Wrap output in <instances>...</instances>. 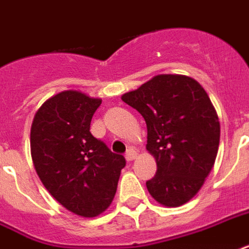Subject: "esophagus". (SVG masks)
<instances>
[{
  "mask_svg": "<svg viewBox=\"0 0 249 249\" xmlns=\"http://www.w3.org/2000/svg\"><path fill=\"white\" fill-rule=\"evenodd\" d=\"M136 158H137V151L134 149H129L128 151H126V154H125V159H126L128 162H132V160H134Z\"/></svg>",
  "mask_w": 249,
  "mask_h": 249,
  "instance_id": "34e87169",
  "label": "esophagus"
}]
</instances>
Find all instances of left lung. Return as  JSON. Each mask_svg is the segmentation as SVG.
<instances>
[{"instance_id": "8db88e82", "label": "left lung", "mask_w": 249, "mask_h": 249, "mask_svg": "<svg viewBox=\"0 0 249 249\" xmlns=\"http://www.w3.org/2000/svg\"><path fill=\"white\" fill-rule=\"evenodd\" d=\"M147 126L157 174L146 183L158 204L178 208L204 185L217 158L221 125L204 87L183 74H158L121 95Z\"/></svg>"}]
</instances>
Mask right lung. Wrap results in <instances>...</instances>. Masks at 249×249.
Here are the masks:
<instances>
[{
  "label": "right lung",
  "mask_w": 249,
  "mask_h": 249,
  "mask_svg": "<svg viewBox=\"0 0 249 249\" xmlns=\"http://www.w3.org/2000/svg\"><path fill=\"white\" fill-rule=\"evenodd\" d=\"M102 99L78 90L53 95L36 111L31 157L45 189L66 210L94 218L116 195L125 158L91 134L92 115Z\"/></svg>",
  "instance_id": "add662e5"
}]
</instances>
